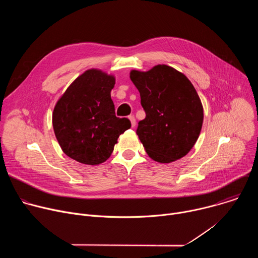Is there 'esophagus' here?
Returning a JSON list of instances; mask_svg holds the SVG:
<instances>
[{"label":"esophagus","mask_w":258,"mask_h":258,"mask_svg":"<svg viewBox=\"0 0 258 258\" xmlns=\"http://www.w3.org/2000/svg\"><path fill=\"white\" fill-rule=\"evenodd\" d=\"M128 118H130V120H131V122H132V126L135 127V126H136V118H135V116H134V115H130Z\"/></svg>","instance_id":"34e87169"}]
</instances>
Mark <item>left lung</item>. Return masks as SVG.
<instances>
[{"label": "left lung", "instance_id": "1", "mask_svg": "<svg viewBox=\"0 0 258 258\" xmlns=\"http://www.w3.org/2000/svg\"><path fill=\"white\" fill-rule=\"evenodd\" d=\"M130 78L146 112L137 135L153 160L175 161L189 153L200 135L203 107L192 83L167 65L149 71L132 70Z\"/></svg>", "mask_w": 258, "mask_h": 258}]
</instances>
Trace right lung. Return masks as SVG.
<instances>
[{"mask_svg": "<svg viewBox=\"0 0 258 258\" xmlns=\"http://www.w3.org/2000/svg\"><path fill=\"white\" fill-rule=\"evenodd\" d=\"M115 78L98 69L85 71L61 96L53 111V127L63 152L81 163L105 162L119 135L131 127L115 115L111 99Z\"/></svg>", "mask_w": 258, "mask_h": 258, "instance_id": "obj_1", "label": "right lung"}]
</instances>
